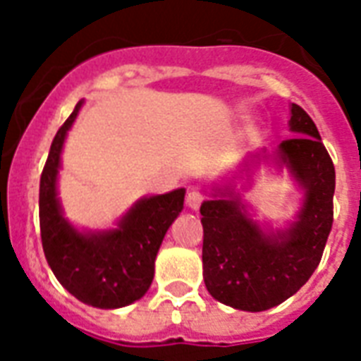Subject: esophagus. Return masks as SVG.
I'll use <instances>...</instances> for the list:
<instances>
[{
    "label": "esophagus",
    "mask_w": 361,
    "mask_h": 361,
    "mask_svg": "<svg viewBox=\"0 0 361 361\" xmlns=\"http://www.w3.org/2000/svg\"><path fill=\"white\" fill-rule=\"evenodd\" d=\"M185 202L191 209H198V208H200V204L204 202V195L200 191H195V189H192V191L187 192Z\"/></svg>",
    "instance_id": "1"
}]
</instances>
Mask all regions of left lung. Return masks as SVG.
<instances>
[{
	"label": "left lung",
	"mask_w": 361,
	"mask_h": 361,
	"mask_svg": "<svg viewBox=\"0 0 361 361\" xmlns=\"http://www.w3.org/2000/svg\"><path fill=\"white\" fill-rule=\"evenodd\" d=\"M290 130L277 157L305 189V200L286 231L266 234L249 219L236 192L200 206L206 288L217 302L241 311H266L296 294L319 266L334 223L336 169L319 129L292 104Z\"/></svg>",
	"instance_id": "8db88e82"
}]
</instances>
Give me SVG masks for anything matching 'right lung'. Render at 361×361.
I'll list each match as a JSON object with an SVG mask.
<instances>
[{
  "label": "right lung",
  "mask_w": 361,
  "mask_h": 361,
  "mask_svg": "<svg viewBox=\"0 0 361 361\" xmlns=\"http://www.w3.org/2000/svg\"><path fill=\"white\" fill-rule=\"evenodd\" d=\"M82 101L56 133L39 185L42 251L56 279L80 302L118 309L140 300L155 274V257L169 226L183 209L185 189L142 198L114 231L78 232L65 219L56 180L67 130Z\"/></svg>",
  "instance_id": "add662e5"
}]
</instances>
